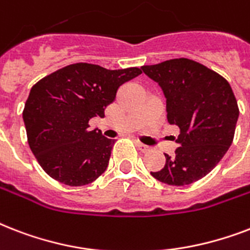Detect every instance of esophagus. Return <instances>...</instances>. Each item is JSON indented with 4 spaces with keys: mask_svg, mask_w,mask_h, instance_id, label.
<instances>
[{
    "mask_svg": "<svg viewBox=\"0 0 250 250\" xmlns=\"http://www.w3.org/2000/svg\"><path fill=\"white\" fill-rule=\"evenodd\" d=\"M135 143H136V146H137V148H139V149H140V150H141V152H148V150H149V149H150V148H149V146H148V145H145V144H143V143H140V141H139V140H136V141H135Z\"/></svg>",
    "mask_w": 250,
    "mask_h": 250,
    "instance_id": "34e87169",
    "label": "esophagus"
}]
</instances>
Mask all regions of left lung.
I'll return each instance as SVG.
<instances>
[{
	"label": "left lung",
	"instance_id": "obj_1",
	"mask_svg": "<svg viewBox=\"0 0 250 250\" xmlns=\"http://www.w3.org/2000/svg\"><path fill=\"white\" fill-rule=\"evenodd\" d=\"M166 97L167 121L179 127L175 154L152 176L168 186H187L209 174L232 144L239 106L229 82L204 64L175 58L143 66Z\"/></svg>",
	"mask_w": 250,
	"mask_h": 250
}]
</instances>
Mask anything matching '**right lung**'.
I'll return each instance as SVG.
<instances>
[{"label": "right lung", "instance_id": "add662e5", "mask_svg": "<svg viewBox=\"0 0 250 250\" xmlns=\"http://www.w3.org/2000/svg\"><path fill=\"white\" fill-rule=\"evenodd\" d=\"M141 74L137 67L107 70L74 63L39 80L23 110L27 140L42 170L66 186L94 182L109 165L115 141L90 131L88 122L105 117L118 88Z\"/></svg>", "mask_w": 250, "mask_h": 250}]
</instances>
